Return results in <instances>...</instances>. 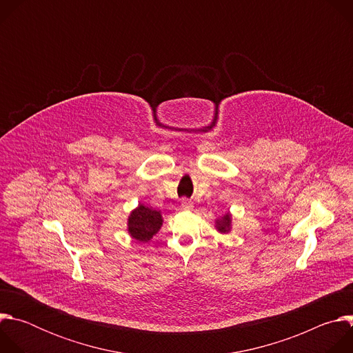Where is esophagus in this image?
<instances>
[{"label":"esophagus","mask_w":353,"mask_h":353,"mask_svg":"<svg viewBox=\"0 0 353 353\" xmlns=\"http://www.w3.org/2000/svg\"><path fill=\"white\" fill-rule=\"evenodd\" d=\"M181 208L183 210H192V203L188 199H183L181 201Z\"/></svg>","instance_id":"34e87169"}]
</instances>
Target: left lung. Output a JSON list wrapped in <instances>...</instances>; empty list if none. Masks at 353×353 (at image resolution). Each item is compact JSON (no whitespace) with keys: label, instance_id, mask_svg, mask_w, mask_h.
<instances>
[{"label":"left lung","instance_id":"obj_1","mask_svg":"<svg viewBox=\"0 0 353 353\" xmlns=\"http://www.w3.org/2000/svg\"><path fill=\"white\" fill-rule=\"evenodd\" d=\"M215 228L219 233H229L232 230V214L228 212L222 218L215 221Z\"/></svg>","mask_w":353,"mask_h":353}]
</instances>
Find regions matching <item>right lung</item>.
<instances>
[{"mask_svg":"<svg viewBox=\"0 0 353 353\" xmlns=\"http://www.w3.org/2000/svg\"><path fill=\"white\" fill-rule=\"evenodd\" d=\"M163 225V218L161 211L154 208H148L139 204L135 210L131 211L127 222L128 234L141 241L146 243L152 239Z\"/></svg>","mask_w":353,"mask_h":353,"instance_id":"obj_1","label":"right lung"}]
</instances>
